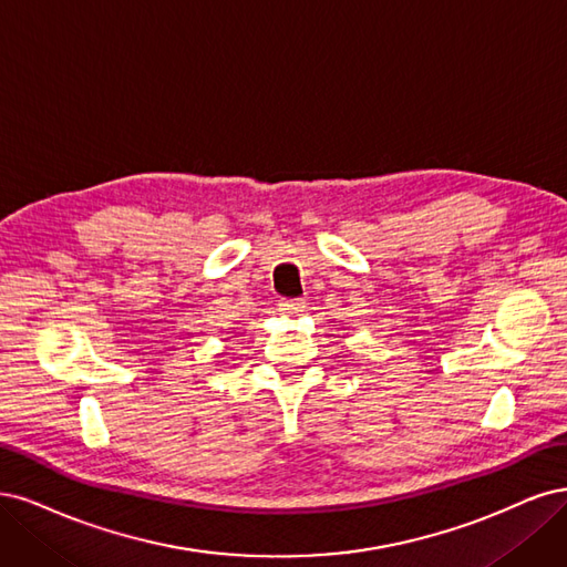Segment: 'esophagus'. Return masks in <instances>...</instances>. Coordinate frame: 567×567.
<instances>
[{
	"mask_svg": "<svg viewBox=\"0 0 567 567\" xmlns=\"http://www.w3.org/2000/svg\"><path fill=\"white\" fill-rule=\"evenodd\" d=\"M278 308H280V313H285V316H299L306 310V301H301V299H280Z\"/></svg>",
	"mask_w": 567,
	"mask_h": 567,
	"instance_id": "1",
	"label": "esophagus"
}]
</instances>
